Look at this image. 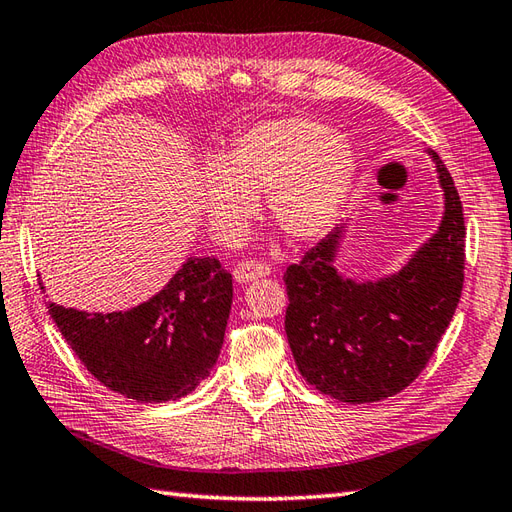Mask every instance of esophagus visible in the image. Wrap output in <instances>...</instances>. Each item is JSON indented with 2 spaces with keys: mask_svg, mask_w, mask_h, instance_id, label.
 <instances>
[{
  "mask_svg": "<svg viewBox=\"0 0 512 512\" xmlns=\"http://www.w3.org/2000/svg\"><path fill=\"white\" fill-rule=\"evenodd\" d=\"M270 275V266L261 264V261H242V264H237L233 270V277L237 283H251L255 279L261 277H268Z\"/></svg>",
  "mask_w": 512,
  "mask_h": 512,
  "instance_id": "34e87169",
  "label": "esophagus"
}]
</instances>
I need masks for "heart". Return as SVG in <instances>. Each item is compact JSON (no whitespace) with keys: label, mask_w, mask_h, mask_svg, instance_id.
Here are the masks:
<instances>
[{"label":"heart","mask_w":512,"mask_h":512,"mask_svg":"<svg viewBox=\"0 0 512 512\" xmlns=\"http://www.w3.org/2000/svg\"><path fill=\"white\" fill-rule=\"evenodd\" d=\"M355 170V150L338 130L312 117H275L248 126L202 168L196 202L224 244L242 240L261 194L290 240L310 242L340 216Z\"/></svg>","instance_id":"b5f03b06"}]
</instances>
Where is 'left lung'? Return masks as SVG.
<instances>
[{
	"instance_id": "obj_1",
	"label": "left lung",
	"mask_w": 512,
	"mask_h": 512,
	"mask_svg": "<svg viewBox=\"0 0 512 512\" xmlns=\"http://www.w3.org/2000/svg\"><path fill=\"white\" fill-rule=\"evenodd\" d=\"M443 218L397 272L353 279L338 270L344 224L283 275L285 334L301 375L344 403H373L410 386L430 362L465 281V218L454 178L434 150Z\"/></svg>"
}]
</instances>
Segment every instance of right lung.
<instances>
[{"label": "right lung", "instance_id": "add662e5", "mask_svg": "<svg viewBox=\"0 0 512 512\" xmlns=\"http://www.w3.org/2000/svg\"><path fill=\"white\" fill-rule=\"evenodd\" d=\"M41 290H45V285ZM233 279L216 257H189L148 301L120 312L47 303V312L100 384L139 403L176 401L216 366Z\"/></svg>", "mask_w": 512, "mask_h": 512}]
</instances>
